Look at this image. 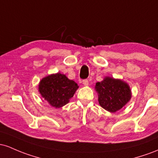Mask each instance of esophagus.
Returning a JSON list of instances; mask_svg holds the SVG:
<instances>
[{
	"instance_id": "obj_1",
	"label": "esophagus",
	"mask_w": 158,
	"mask_h": 158,
	"mask_svg": "<svg viewBox=\"0 0 158 158\" xmlns=\"http://www.w3.org/2000/svg\"><path fill=\"white\" fill-rule=\"evenodd\" d=\"M83 84L84 85V86H87L89 84V81L87 79H85V80H83Z\"/></svg>"
}]
</instances>
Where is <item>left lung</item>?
<instances>
[{
    "label": "left lung",
    "mask_w": 158,
    "mask_h": 158,
    "mask_svg": "<svg viewBox=\"0 0 158 158\" xmlns=\"http://www.w3.org/2000/svg\"><path fill=\"white\" fill-rule=\"evenodd\" d=\"M95 89L98 93L99 104L111 113L122 108L131 97L128 85L112 77H106L102 82L96 83Z\"/></svg>",
    "instance_id": "8db88e82"
}]
</instances>
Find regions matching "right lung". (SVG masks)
Here are the masks:
<instances>
[{"label":"right lung","mask_w":158,"mask_h":158,"mask_svg":"<svg viewBox=\"0 0 158 158\" xmlns=\"http://www.w3.org/2000/svg\"><path fill=\"white\" fill-rule=\"evenodd\" d=\"M78 86L64 74L57 73L48 76L40 81L39 90L51 106L61 107L69 102Z\"/></svg>","instance_id":"add662e5"}]
</instances>
